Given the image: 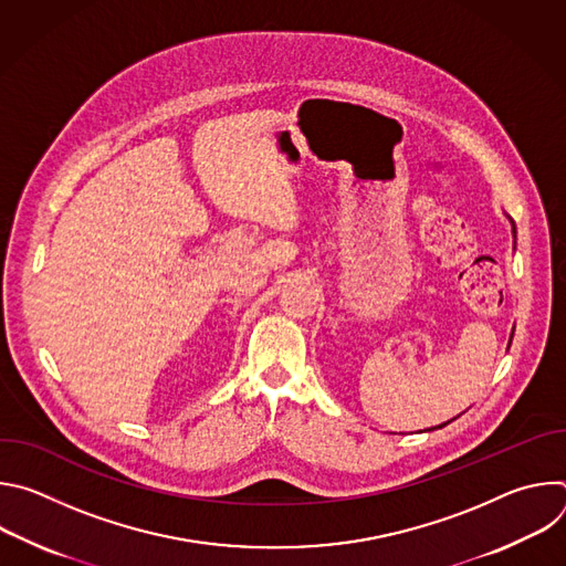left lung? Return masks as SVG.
<instances>
[{"instance_id":"1","label":"left lung","mask_w":566,"mask_h":566,"mask_svg":"<svg viewBox=\"0 0 566 566\" xmlns=\"http://www.w3.org/2000/svg\"><path fill=\"white\" fill-rule=\"evenodd\" d=\"M513 234H515V226H513ZM443 426H448V423H443ZM443 426H439V428H443ZM432 430H437V428H432Z\"/></svg>"}]
</instances>
